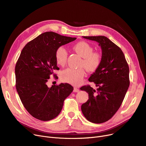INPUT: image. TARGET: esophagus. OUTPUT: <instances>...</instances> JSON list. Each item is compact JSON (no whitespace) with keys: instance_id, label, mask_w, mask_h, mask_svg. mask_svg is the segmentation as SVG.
<instances>
[{"instance_id":"esophagus-1","label":"esophagus","mask_w":146,"mask_h":146,"mask_svg":"<svg viewBox=\"0 0 146 146\" xmlns=\"http://www.w3.org/2000/svg\"><path fill=\"white\" fill-rule=\"evenodd\" d=\"M79 91V89L77 88H74V89H73V92H78Z\"/></svg>"}]
</instances>
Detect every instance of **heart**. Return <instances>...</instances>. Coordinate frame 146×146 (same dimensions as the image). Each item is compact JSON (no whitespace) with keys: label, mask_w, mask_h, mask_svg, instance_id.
<instances>
[{"label":"heart","mask_w":146,"mask_h":146,"mask_svg":"<svg viewBox=\"0 0 146 146\" xmlns=\"http://www.w3.org/2000/svg\"><path fill=\"white\" fill-rule=\"evenodd\" d=\"M73 49L83 57L80 66L85 67L89 72H95L100 66L102 62V55L100 52L93 51L94 48L85 41H80L73 46ZM68 53L63 47H58L55 54L57 63L64 66L67 63ZM86 71L83 67L79 68H68L61 73V79L64 82L73 85H79L85 76Z\"/></svg>","instance_id":"heart-1"}]
</instances>
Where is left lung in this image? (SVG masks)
<instances>
[{"instance_id": "8db88e82", "label": "left lung", "mask_w": 146, "mask_h": 146, "mask_svg": "<svg viewBox=\"0 0 146 146\" xmlns=\"http://www.w3.org/2000/svg\"><path fill=\"white\" fill-rule=\"evenodd\" d=\"M95 41L102 49V62L90 76L97 90L90 85L80 89L89 95V99L82 105L85 117L90 122L101 124L110 119L121 106L129 85V67L121 48L105 36H83Z\"/></svg>"}]
</instances>
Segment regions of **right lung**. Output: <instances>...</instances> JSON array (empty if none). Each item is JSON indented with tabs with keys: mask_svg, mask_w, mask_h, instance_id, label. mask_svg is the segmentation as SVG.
Instances as JSON below:
<instances>
[{
	"mask_svg": "<svg viewBox=\"0 0 146 146\" xmlns=\"http://www.w3.org/2000/svg\"><path fill=\"white\" fill-rule=\"evenodd\" d=\"M76 38L46 32L28 42L22 49L15 66L16 89L21 101L31 115L41 121L55 118L63 108L65 99L73 90L68 83L48 88L51 75L58 78L55 54L60 46Z\"/></svg>",
	"mask_w": 146,
	"mask_h": 146,
	"instance_id": "obj_1",
	"label": "right lung"
}]
</instances>
